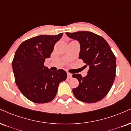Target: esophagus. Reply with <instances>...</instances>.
Segmentation results:
<instances>
[{"instance_id": "obj_1", "label": "esophagus", "mask_w": 131, "mask_h": 131, "mask_svg": "<svg viewBox=\"0 0 131 131\" xmlns=\"http://www.w3.org/2000/svg\"><path fill=\"white\" fill-rule=\"evenodd\" d=\"M67 78H72V73H69V72H67Z\"/></svg>"}]
</instances>
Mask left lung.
I'll return each mask as SVG.
<instances>
[{"mask_svg": "<svg viewBox=\"0 0 131 131\" xmlns=\"http://www.w3.org/2000/svg\"><path fill=\"white\" fill-rule=\"evenodd\" d=\"M67 36L80 42L79 58L89 67L88 75L72 77L79 81L73 89L74 96L83 102L92 103L102 100L112 88L115 78L116 58L104 38L90 31L66 33Z\"/></svg>", "mask_w": 131, "mask_h": 131, "instance_id": "left-lung-1", "label": "left lung"}]
</instances>
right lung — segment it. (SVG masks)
<instances>
[{"label": "right lung", "instance_id": "obj_1", "mask_svg": "<svg viewBox=\"0 0 131 131\" xmlns=\"http://www.w3.org/2000/svg\"><path fill=\"white\" fill-rule=\"evenodd\" d=\"M62 35V33L34 37L24 41L16 51L12 62L15 82L21 93L32 102L51 101L59 83L67 78L62 69L53 72L43 65Z\"/></svg>", "mask_w": 131, "mask_h": 131}]
</instances>
